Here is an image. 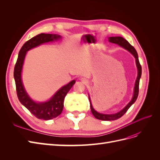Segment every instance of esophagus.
<instances>
[{"label":"esophagus","mask_w":160,"mask_h":160,"mask_svg":"<svg viewBox=\"0 0 160 160\" xmlns=\"http://www.w3.org/2000/svg\"><path fill=\"white\" fill-rule=\"evenodd\" d=\"M81 81H83V83H85V84H86V83H88V80H87L85 78H82V79H81Z\"/></svg>","instance_id":"34e87169"}]
</instances>
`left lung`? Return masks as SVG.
Instances as JSON below:
<instances>
[{
	"label": "left lung",
	"mask_w": 160,
	"mask_h": 160,
	"mask_svg": "<svg viewBox=\"0 0 160 160\" xmlns=\"http://www.w3.org/2000/svg\"><path fill=\"white\" fill-rule=\"evenodd\" d=\"M109 41L111 42L115 43V44H118L119 46L123 47L124 49L126 50L129 51L135 57V62H136V65L138 67V77L136 81H135V88H134V93H133V97L132 99V101L125 106V108L123 109L122 111H120L119 112L115 113V114H111V115H108V114H102V113H99L93 109V106L91 105V100L89 96V99L90 101V107H91V112L94 115V117L97 119H100V120H103V121H112V120H116L119 118H120L122 116L127 112V111L128 109L135 103V101H136L138 94H139V79L140 77H141L142 75V66L139 63V59H138V52L135 49V48L129 44V42L125 40V38H123L122 37H109Z\"/></svg>",
	"instance_id": "8db88e82"
}]
</instances>
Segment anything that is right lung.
I'll list each match as a JSON object with an SVG mask.
<instances>
[{"mask_svg":"<svg viewBox=\"0 0 160 160\" xmlns=\"http://www.w3.org/2000/svg\"><path fill=\"white\" fill-rule=\"evenodd\" d=\"M61 38L60 35L41 33L27 41L23 45L18 53V57L14 69V78L15 81L17 94L20 102L38 119L49 120L59 116L63 109L64 99L69 91L75 83L72 80L67 85L61 88L54 96L44 103L33 101L24 89L21 80V71L27 51L44 42L52 41Z\"/></svg>","mask_w":160,"mask_h":160,"instance_id":"1","label":"right lung"}]
</instances>
